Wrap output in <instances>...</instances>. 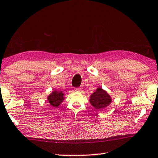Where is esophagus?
I'll return each instance as SVG.
<instances>
[{
  "label": "esophagus",
  "instance_id": "34e87169",
  "mask_svg": "<svg viewBox=\"0 0 158 158\" xmlns=\"http://www.w3.org/2000/svg\"><path fill=\"white\" fill-rule=\"evenodd\" d=\"M75 91H76V92H80V91H82V89H81V88H76V89H75Z\"/></svg>",
  "mask_w": 158,
  "mask_h": 158
}]
</instances>
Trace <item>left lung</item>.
Here are the masks:
<instances>
[{
    "label": "left lung",
    "instance_id": "8db88e82",
    "mask_svg": "<svg viewBox=\"0 0 158 158\" xmlns=\"http://www.w3.org/2000/svg\"><path fill=\"white\" fill-rule=\"evenodd\" d=\"M89 102L95 109L102 110L110 104L112 99L107 92L99 87L91 95Z\"/></svg>",
    "mask_w": 158,
    "mask_h": 158
}]
</instances>
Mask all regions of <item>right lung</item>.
Listing matches in <instances>:
<instances>
[{"label": "right lung", "mask_w": 158, "mask_h": 158, "mask_svg": "<svg viewBox=\"0 0 158 158\" xmlns=\"http://www.w3.org/2000/svg\"><path fill=\"white\" fill-rule=\"evenodd\" d=\"M64 93L62 91L54 90L48 97V101L51 106L57 108L64 100Z\"/></svg>", "instance_id": "obj_1"}]
</instances>
